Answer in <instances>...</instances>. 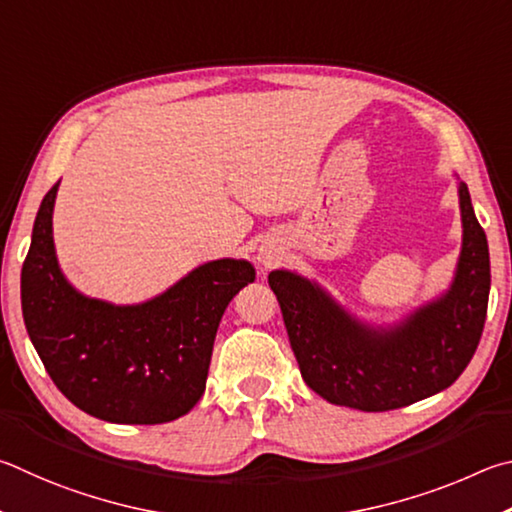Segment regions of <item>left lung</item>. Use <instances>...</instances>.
Segmentation results:
<instances>
[{
    "label": "left lung",
    "mask_w": 512,
    "mask_h": 512,
    "mask_svg": "<svg viewBox=\"0 0 512 512\" xmlns=\"http://www.w3.org/2000/svg\"><path fill=\"white\" fill-rule=\"evenodd\" d=\"M58 186L44 195L22 265L26 333L49 378L78 409L107 423L161 425L186 416L204 393L224 310L254 283V265L206 261L130 306L87 297L60 270L53 245Z\"/></svg>",
    "instance_id": "left-lung-1"
}]
</instances>
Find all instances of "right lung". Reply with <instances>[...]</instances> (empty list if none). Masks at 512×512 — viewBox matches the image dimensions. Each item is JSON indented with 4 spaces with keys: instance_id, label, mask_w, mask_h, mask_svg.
<instances>
[{
    "instance_id": "right-lung-1",
    "label": "right lung",
    "mask_w": 512,
    "mask_h": 512,
    "mask_svg": "<svg viewBox=\"0 0 512 512\" xmlns=\"http://www.w3.org/2000/svg\"><path fill=\"white\" fill-rule=\"evenodd\" d=\"M461 254L450 288L391 326H371L303 276L272 272L270 288L308 387L330 405L407 407L443 391L470 364L490 294L488 240L459 184Z\"/></svg>"
}]
</instances>
